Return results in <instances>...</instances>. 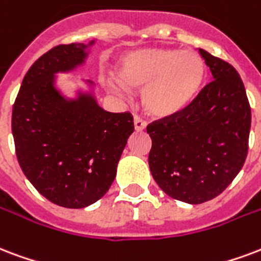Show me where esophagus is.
Returning a JSON list of instances; mask_svg holds the SVG:
<instances>
[{"instance_id": "1", "label": "esophagus", "mask_w": 261, "mask_h": 261, "mask_svg": "<svg viewBox=\"0 0 261 261\" xmlns=\"http://www.w3.org/2000/svg\"><path fill=\"white\" fill-rule=\"evenodd\" d=\"M134 127L137 131H144L146 128V122H144L139 116L134 117Z\"/></svg>"}]
</instances>
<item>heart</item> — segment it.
<instances>
[{"label":"heart","instance_id":"obj_1","mask_svg":"<svg viewBox=\"0 0 261 261\" xmlns=\"http://www.w3.org/2000/svg\"><path fill=\"white\" fill-rule=\"evenodd\" d=\"M204 60L193 50L142 49L123 56L116 68L119 82H109L108 89L124 94V87L142 91L146 112L157 119L182 113L193 104L205 82Z\"/></svg>","mask_w":261,"mask_h":261}]
</instances>
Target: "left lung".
<instances>
[{
  "instance_id": "left-lung-1",
  "label": "left lung",
  "mask_w": 261,
  "mask_h": 261,
  "mask_svg": "<svg viewBox=\"0 0 261 261\" xmlns=\"http://www.w3.org/2000/svg\"><path fill=\"white\" fill-rule=\"evenodd\" d=\"M214 81L174 117L146 127L149 167L163 192L179 201H210L236 178L248 154L250 107L231 64L198 49Z\"/></svg>"
}]
</instances>
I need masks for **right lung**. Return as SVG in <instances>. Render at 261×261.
<instances>
[{"label":"right lung","instance_id":"obj_1","mask_svg":"<svg viewBox=\"0 0 261 261\" xmlns=\"http://www.w3.org/2000/svg\"><path fill=\"white\" fill-rule=\"evenodd\" d=\"M93 43L59 45L41 56L25 73L12 111L16 156L24 175L49 201L73 210L108 192L134 131L130 112H107L93 93L67 98L56 87V73L82 65Z\"/></svg>","mask_w":261,"mask_h":261}]
</instances>
